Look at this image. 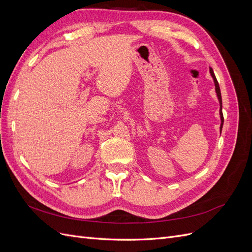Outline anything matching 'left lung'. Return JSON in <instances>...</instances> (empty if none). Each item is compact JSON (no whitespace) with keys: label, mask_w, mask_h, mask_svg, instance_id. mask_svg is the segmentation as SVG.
Instances as JSON below:
<instances>
[{"label":"left lung","mask_w":252,"mask_h":252,"mask_svg":"<svg viewBox=\"0 0 252 252\" xmlns=\"http://www.w3.org/2000/svg\"><path fill=\"white\" fill-rule=\"evenodd\" d=\"M209 72H210V75H211L212 79H213V82H215L216 93H217V96H218V100H219V103H220V132H222V128H223V124H224V117H223V112H222V95H220V86H219V83L217 81L215 72H213L211 67H209Z\"/></svg>","instance_id":"8db88e82"}]
</instances>
